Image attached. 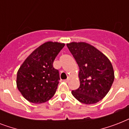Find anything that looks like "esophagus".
I'll return each mask as SVG.
<instances>
[{
    "label": "esophagus",
    "instance_id": "esophagus-1",
    "mask_svg": "<svg viewBox=\"0 0 129 129\" xmlns=\"http://www.w3.org/2000/svg\"><path fill=\"white\" fill-rule=\"evenodd\" d=\"M70 80V78H69V77H68V78L66 79V80H65V82H68V81Z\"/></svg>",
    "mask_w": 129,
    "mask_h": 129
}]
</instances>
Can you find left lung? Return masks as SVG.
<instances>
[{"label": "left lung", "mask_w": 129, "mask_h": 129, "mask_svg": "<svg viewBox=\"0 0 129 129\" xmlns=\"http://www.w3.org/2000/svg\"><path fill=\"white\" fill-rule=\"evenodd\" d=\"M67 47L80 69V85L72 94L84 104L99 102L108 94L114 82L112 63L105 55L88 43L72 42Z\"/></svg>", "instance_id": "1"}]
</instances>
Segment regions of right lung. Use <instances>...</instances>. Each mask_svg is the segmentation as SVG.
I'll list each match as a JSON object with an SVG mask.
<instances>
[{
  "label": "right lung",
  "mask_w": 129,
  "mask_h": 129,
  "mask_svg": "<svg viewBox=\"0 0 129 129\" xmlns=\"http://www.w3.org/2000/svg\"><path fill=\"white\" fill-rule=\"evenodd\" d=\"M64 43L48 41L34 50L18 70L17 86L24 98L32 103L41 104L52 98L59 78L53 63Z\"/></svg>",
  "instance_id": "right-lung-1"
}]
</instances>
